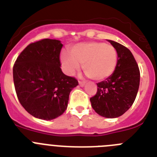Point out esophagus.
<instances>
[{"instance_id": "obj_1", "label": "esophagus", "mask_w": 157, "mask_h": 157, "mask_svg": "<svg viewBox=\"0 0 157 157\" xmlns=\"http://www.w3.org/2000/svg\"><path fill=\"white\" fill-rule=\"evenodd\" d=\"M78 84H79V86H85V84H86V82H78Z\"/></svg>"}]
</instances>
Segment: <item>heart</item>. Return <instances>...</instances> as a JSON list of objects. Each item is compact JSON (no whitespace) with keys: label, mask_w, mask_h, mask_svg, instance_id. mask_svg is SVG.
Segmentation results:
<instances>
[{"label":"heart","mask_w":157,"mask_h":157,"mask_svg":"<svg viewBox=\"0 0 157 157\" xmlns=\"http://www.w3.org/2000/svg\"><path fill=\"white\" fill-rule=\"evenodd\" d=\"M70 52L60 54L62 68L68 75H74L83 63V70L88 77L101 81L113 74L118 63L116 48L104 42L78 43L71 48Z\"/></svg>","instance_id":"b5f03b06"}]
</instances>
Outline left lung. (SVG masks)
Listing matches in <instances>:
<instances>
[{"mask_svg":"<svg viewBox=\"0 0 157 157\" xmlns=\"http://www.w3.org/2000/svg\"><path fill=\"white\" fill-rule=\"evenodd\" d=\"M116 48L118 63L113 74L98 83V92L90 98L92 108L98 115L113 119L124 114L134 103L140 84L138 63L128 48L108 40Z\"/></svg>","mask_w":157,"mask_h":157,"instance_id":"left-lung-1","label":"left lung"}]
</instances>
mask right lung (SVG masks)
<instances>
[{"label":"right lung","mask_w":157,"mask_h":157,"mask_svg":"<svg viewBox=\"0 0 157 157\" xmlns=\"http://www.w3.org/2000/svg\"><path fill=\"white\" fill-rule=\"evenodd\" d=\"M63 45L56 39L31 43L20 53L13 67V80L18 99L34 117L51 120L66 111L69 94L78 85L75 78L60 68Z\"/></svg>","instance_id":"right-lung-1"}]
</instances>
